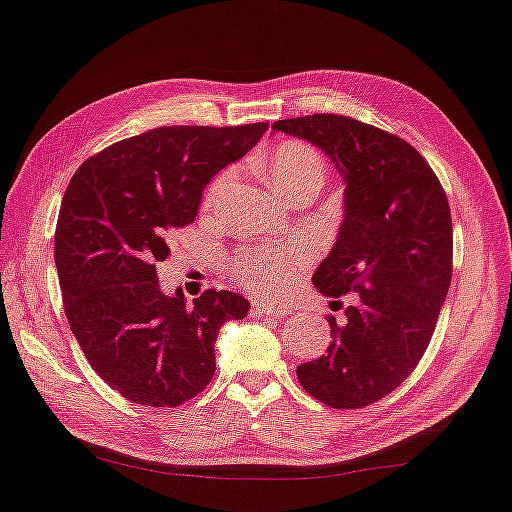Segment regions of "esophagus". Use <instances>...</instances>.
<instances>
[{"mask_svg": "<svg viewBox=\"0 0 512 512\" xmlns=\"http://www.w3.org/2000/svg\"><path fill=\"white\" fill-rule=\"evenodd\" d=\"M253 310L259 315H266V317H282L286 315V310L277 304H266V302H255Z\"/></svg>", "mask_w": 512, "mask_h": 512, "instance_id": "obj_1", "label": "esophagus"}]
</instances>
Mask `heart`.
Here are the masks:
<instances>
[{
	"label": "heart",
	"mask_w": 512,
	"mask_h": 512,
	"mask_svg": "<svg viewBox=\"0 0 512 512\" xmlns=\"http://www.w3.org/2000/svg\"><path fill=\"white\" fill-rule=\"evenodd\" d=\"M264 175L279 197H288L295 190H319L326 177L324 155L315 146L299 139H288L275 146L264 157ZM233 184V173H222L208 190V202L222 197ZM308 259L304 246L262 248L244 253L235 259V273L246 288L262 295H277L293 282V277Z\"/></svg>",
	"instance_id": "heart-1"
}]
</instances>
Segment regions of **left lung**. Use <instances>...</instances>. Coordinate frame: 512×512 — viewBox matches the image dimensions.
Masks as SVG:
<instances>
[{
    "mask_svg": "<svg viewBox=\"0 0 512 512\" xmlns=\"http://www.w3.org/2000/svg\"><path fill=\"white\" fill-rule=\"evenodd\" d=\"M273 130L317 146L346 186L337 242L313 284L357 304L344 322L328 317L333 344L297 366L299 384L330 408H362L402 384L433 337L453 275L448 199L426 159L382 128L324 113Z\"/></svg>",
    "mask_w": 512,
    "mask_h": 512,
    "instance_id": "8db88e82",
    "label": "left lung"
}]
</instances>
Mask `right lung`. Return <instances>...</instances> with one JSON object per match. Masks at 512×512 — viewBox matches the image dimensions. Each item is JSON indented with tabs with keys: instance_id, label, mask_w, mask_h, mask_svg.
I'll use <instances>...</instances> for the list:
<instances>
[{
	"instance_id": "right-lung-1",
	"label": "right lung",
	"mask_w": 512,
	"mask_h": 512,
	"mask_svg": "<svg viewBox=\"0 0 512 512\" xmlns=\"http://www.w3.org/2000/svg\"><path fill=\"white\" fill-rule=\"evenodd\" d=\"M268 130L162 126L86 159L62 199L55 266L70 330L104 382L128 402L173 408L215 375L217 333L248 299L206 290L166 295L157 264L173 230L195 222L206 184Z\"/></svg>"
}]
</instances>
